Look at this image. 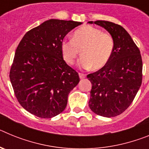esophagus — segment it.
<instances>
[{"mask_svg":"<svg viewBox=\"0 0 149 149\" xmlns=\"http://www.w3.org/2000/svg\"><path fill=\"white\" fill-rule=\"evenodd\" d=\"M79 76H80V78L81 79H83V78H85L86 77V74H83V73H79Z\"/></svg>","mask_w":149,"mask_h":149,"instance_id":"obj_1","label":"esophagus"}]
</instances>
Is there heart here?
<instances>
[{"instance_id":"b5f03b06","label":"heart","mask_w":149,"mask_h":149,"mask_svg":"<svg viewBox=\"0 0 149 149\" xmlns=\"http://www.w3.org/2000/svg\"><path fill=\"white\" fill-rule=\"evenodd\" d=\"M114 50V39L111 34L92 26H84L76 30L73 39H65L61 43L64 60L72 65L82 51L80 65L100 69L107 64Z\"/></svg>"}]
</instances>
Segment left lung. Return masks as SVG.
<instances>
[{
    "label": "left lung",
    "instance_id": "1",
    "mask_svg": "<svg viewBox=\"0 0 149 149\" xmlns=\"http://www.w3.org/2000/svg\"><path fill=\"white\" fill-rule=\"evenodd\" d=\"M104 27L114 39V50L105 66L89 74L92 83L89 108L104 117L122 113L134 101L142 84L143 61L140 51L122 26L107 21L89 22Z\"/></svg>",
    "mask_w": 149,
    "mask_h": 149
}]
</instances>
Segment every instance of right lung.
Segmentation results:
<instances>
[{
  "label": "right lung",
  "mask_w": 149,
  "mask_h": 149,
  "mask_svg": "<svg viewBox=\"0 0 149 149\" xmlns=\"http://www.w3.org/2000/svg\"><path fill=\"white\" fill-rule=\"evenodd\" d=\"M81 22L50 19L31 29L18 44L10 72L17 100L34 116L50 119L65 110L80 81L63 60L61 43Z\"/></svg>",
  "instance_id": "right-lung-1"
}]
</instances>
